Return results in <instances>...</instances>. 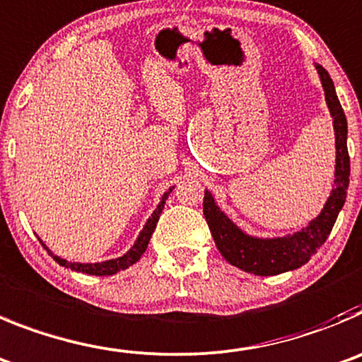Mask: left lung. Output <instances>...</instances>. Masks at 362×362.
Segmentation results:
<instances>
[{
  "label": "left lung",
  "instance_id": "left-lung-1",
  "mask_svg": "<svg viewBox=\"0 0 362 362\" xmlns=\"http://www.w3.org/2000/svg\"><path fill=\"white\" fill-rule=\"evenodd\" d=\"M320 81L325 91L328 111L334 122V134H336V172H334V188L328 195L323 210L316 218L294 231L293 235L273 238H258L247 235L228 217L221 208L215 204L214 195L204 190L203 211L210 226L211 237L221 255L231 265L246 273L257 276H273L301 267L310 260L314 253L320 250L332 231L336 218L346 201L348 183H350V158L346 148V116L337 100L336 88L323 66L316 64Z\"/></svg>",
  "mask_w": 362,
  "mask_h": 362
}]
</instances>
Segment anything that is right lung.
Returning <instances> with one entry per match:
<instances>
[{"label":"right lung","mask_w":362,"mask_h":362,"mask_svg":"<svg viewBox=\"0 0 362 362\" xmlns=\"http://www.w3.org/2000/svg\"><path fill=\"white\" fill-rule=\"evenodd\" d=\"M172 188L168 192H165L163 197H161V203L158 204V208H156L154 211H152V215L148 217V221L145 222L144 230L140 231V235H138V238H136L134 246L131 247V250L127 251L125 255H122V257L118 258H112V260H105V262H95V264H81V262H68L64 260V258L57 257V255H53L52 251L48 250V247L45 246V242L41 240V244L45 246V250L48 251L49 255L53 257V260L57 262L59 265H62V267H69L71 271H78V273H86V274H95V276H111V274H116L120 273V271L127 269V267H131L132 264H136V262L140 260L141 255L145 253V250H147L148 246V240H151L152 233H154L156 230V224H158L159 221V215H161V211H163L165 208V201H167V197L170 195Z\"/></svg>","instance_id":"obj_1"}]
</instances>
